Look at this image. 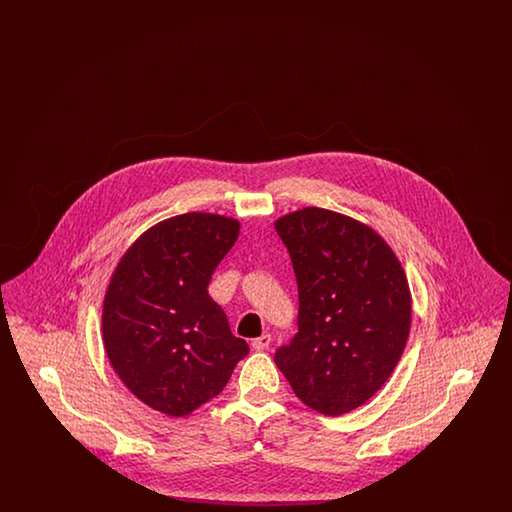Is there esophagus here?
<instances>
[{
    "label": "esophagus",
    "mask_w": 512,
    "mask_h": 512,
    "mask_svg": "<svg viewBox=\"0 0 512 512\" xmlns=\"http://www.w3.org/2000/svg\"><path fill=\"white\" fill-rule=\"evenodd\" d=\"M270 341H272V338H270V334H263L261 338H257V340H253V349L255 351H265V349H268V345H270Z\"/></svg>",
    "instance_id": "34e87169"
}]
</instances>
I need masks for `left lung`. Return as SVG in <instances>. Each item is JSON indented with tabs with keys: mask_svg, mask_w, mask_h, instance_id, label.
<instances>
[{
	"mask_svg": "<svg viewBox=\"0 0 512 512\" xmlns=\"http://www.w3.org/2000/svg\"><path fill=\"white\" fill-rule=\"evenodd\" d=\"M299 293L297 334L274 363L295 395L328 416L366 403L399 363L411 328L401 263L372 228L307 207L274 222Z\"/></svg>",
	"mask_w": 512,
	"mask_h": 512,
	"instance_id": "8db88e82",
	"label": "left lung"
}]
</instances>
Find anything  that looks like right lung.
<instances>
[{"label": "right lung", "mask_w": 512, "mask_h": 512, "mask_svg": "<svg viewBox=\"0 0 512 512\" xmlns=\"http://www.w3.org/2000/svg\"><path fill=\"white\" fill-rule=\"evenodd\" d=\"M240 222L186 213L142 234L103 301V343L124 386L151 409L186 416L219 395L249 345L207 286Z\"/></svg>", "instance_id": "1"}]
</instances>
